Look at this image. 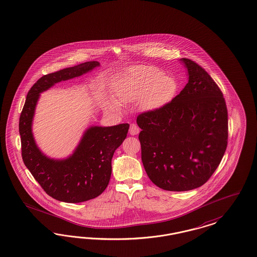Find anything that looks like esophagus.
Instances as JSON below:
<instances>
[{
	"mask_svg": "<svg viewBox=\"0 0 257 257\" xmlns=\"http://www.w3.org/2000/svg\"><path fill=\"white\" fill-rule=\"evenodd\" d=\"M129 133H130V135H132V136H136V135L140 133V128L136 124L132 123L130 125Z\"/></svg>",
	"mask_w": 257,
	"mask_h": 257,
	"instance_id": "34e87169",
	"label": "esophagus"
}]
</instances>
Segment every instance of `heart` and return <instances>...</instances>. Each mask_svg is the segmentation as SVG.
<instances>
[{
  "label": "heart",
  "instance_id": "heart-1",
  "mask_svg": "<svg viewBox=\"0 0 257 257\" xmlns=\"http://www.w3.org/2000/svg\"><path fill=\"white\" fill-rule=\"evenodd\" d=\"M177 80L152 66H138L129 71L116 84L115 95L121 103L140 100L145 109L165 105L176 97Z\"/></svg>",
  "mask_w": 257,
  "mask_h": 257
}]
</instances>
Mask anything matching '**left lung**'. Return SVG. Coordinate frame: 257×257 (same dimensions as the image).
Masks as SVG:
<instances>
[{
    "label": "left lung",
    "mask_w": 257,
    "mask_h": 257,
    "mask_svg": "<svg viewBox=\"0 0 257 257\" xmlns=\"http://www.w3.org/2000/svg\"><path fill=\"white\" fill-rule=\"evenodd\" d=\"M189 80L163 106L138 115L142 160L151 181L166 191L202 186L228 144V110L221 90L198 63L183 58Z\"/></svg>",
    "instance_id": "1"
}]
</instances>
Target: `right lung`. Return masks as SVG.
<instances>
[{"label": "right lung", "instance_id": "obj_1", "mask_svg": "<svg viewBox=\"0 0 257 257\" xmlns=\"http://www.w3.org/2000/svg\"><path fill=\"white\" fill-rule=\"evenodd\" d=\"M98 65L97 62H84L43 76L28 91L20 115L24 163L45 193L62 202H83L103 193L111 177L113 155L125 140L129 124L91 127L70 158L50 160L38 149L31 132L36 103L40 93L55 83L81 76Z\"/></svg>", "mask_w": 257, "mask_h": 257}]
</instances>
